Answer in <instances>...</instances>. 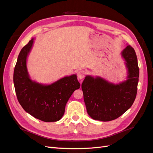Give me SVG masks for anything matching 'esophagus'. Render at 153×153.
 Here are the masks:
<instances>
[{
  "instance_id": "1",
  "label": "esophagus",
  "mask_w": 153,
  "mask_h": 153,
  "mask_svg": "<svg viewBox=\"0 0 153 153\" xmlns=\"http://www.w3.org/2000/svg\"><path fill=\"white\" fill-rule=\"evenodd\" d=\"M85 73L84 71L82 70V71H78L77 73V77L78 79H80V80L83 79V78H84L85 76Z\"/></svg>"
}]
</instances>
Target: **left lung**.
<instances>
[{"mask_svg": "<svg viewBox=\"0 0 153 153\" xmlns=\"http://www.w3.org/2000/svg\"><path fill=\"white\" fill-rule=\"evenodd\" d=\"M127 69L126 80L114 84L99 76L86 75L82 84L87 112L94 120L110 121L122 115L135 100L139 77L137 57L128 45L121 52Z\"/></svg>", "mask_w": 153, "mask_h": 153, "instance_id": "obj_1", "label": "left lung"}]
</instances>
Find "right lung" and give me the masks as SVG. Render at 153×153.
I'll return each mask as SVG.
<instances>
[{"label":"right lung","instance_id":"right-lung-1","mask_svg":"<svg viewBox=\"0 0 153 153\" xmlns=\"http://www.w3.org/2000/svg\"><path fill=\"white\" fill-rule=\"evenodd\" d=\"M34 39L32 38L23 47L18 57L13 74L16 94L22 108L32 116L44 122H56L62 117L68 100L80 84L76 74L50 84L32 80L27 61Z\"/></svg>","mask_w":153,"mask_h":153}]
</instances>
